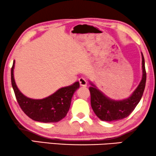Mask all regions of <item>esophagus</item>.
I'll return each instance as SVG.
<instances>
[{"label": "esophagus", "instance_id": "1", "mask_svg": "<svg viewBox=\"0 0 156 156\" xmlns=\"http://www.w3.org/2000/svg\"><path fill=\"white\" fill-rule=\"evenodd\" d=\"M79 83H80V85L81 86H87V81L84 78H80L78 79Z\"/></svg>", "mask_w": 156, "mask_h": 156}]
</instances>
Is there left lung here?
Masks as SVG:
<instances>
[{
  "label": "left lung",
  "mask_w": 156,
  "mask_h": 156,
  "mask_svg": "<svg viewBox=\"0 0 156 156\" xmlns=\"http://www.w3.org/2000/svg\"><path fill=\"white\" fill-rule=\"evenodd\" d=\"M142 69L143 76L139 86L130 97L123 100L109 99L99 90L95 85L91 84L89 87L90 93V102L93 110L98 118L102 121H117L128 117L133 111L143 95L146 81V72L145 61L142 54Z\"/></svg>",
  "instance_id": "obj_1"
}]
</instances>
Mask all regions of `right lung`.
<instances>
[{"mask_svg": "<svg viewBox=\"0 0 156 156\" xmlns=\"http://www.w3.org/2000/svg\"><path fill=\"white\" fill-rule=\"evenodd\" d=\"M11 69V83L17 102L26 115L37 122L44 123L57 122L66 116L69 110L71 98L80 87L79 82H75L69 86L61 87L56 93L41 100H34L23 95L15 84L13 69Z\"/></svg>", "mask_w": 156, "mask_h": 156, "instance_id": "1", "label": "right lung"}]
</instances>
